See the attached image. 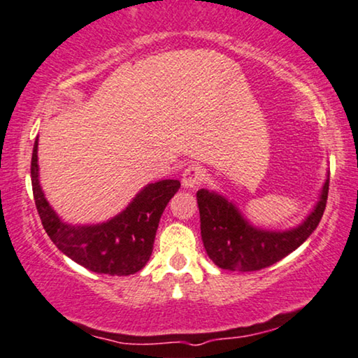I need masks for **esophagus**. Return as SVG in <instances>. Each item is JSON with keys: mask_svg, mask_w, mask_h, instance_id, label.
I'll list each match as a JSON object with an SVG mask.
<instances>
[{"mask_svg": "<svg viewBox=\"0 0 358 358\" xmlns=\"http://www.w3.org/2000/svg\"><path fill=\"white\" fill-rule=\"evenodd\" d=\"M206 178V170L201 165L192 164L185 169L182 175V183L185 188H196L198 185H201Z\"/></svg>", "mask_w": 358, "mask_h": 358, "instance_id": "34e87169", "label": "esophagus"}]
</instances>
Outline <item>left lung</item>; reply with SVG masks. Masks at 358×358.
Returning <instances> with one entry per match:
<instances>
[{"label": "left lung", "instance_id": "1", "mask_svg": "<svg viewBox=\"0 0 358 358\" xmlns=\"http://www.w3.org/2000/svg\"><path fill=\"white\" fill-rule=\"evenodd\" d=\"M327 193L329 178L316 206L301 224L287 231H270L250 224L222 194L199 189L196 198L206 254L219 268L232 271H255L276 264L313 234L326 209Z\"/></svg>", "mask_w": 358, "mask_h": 358}]
</instances>
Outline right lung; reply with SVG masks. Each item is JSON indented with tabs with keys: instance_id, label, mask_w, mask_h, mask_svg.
Returning <instances> with one entry per match:
<instances>
[{
	"instance_id": "obj_1",
	"label": "right lung",
	"mask_w": 358,
	"mask_h": 358,
	"mask_svg": "<svg viewBox=\"0 0 358 358\" xmlns=\"http://www.w3.org/2000/svg\"><path fill=\"white\" fill-rule=\"evenodd\" d=\"M37 141L31 160L32 193L50 241L66 257L94 273L126 276L144 268L154 249L162 213L180 188L178 180L145 185L126 209L106 222L69 224L52 209L41 188Z\"/></svg>"
}]
</instances>
